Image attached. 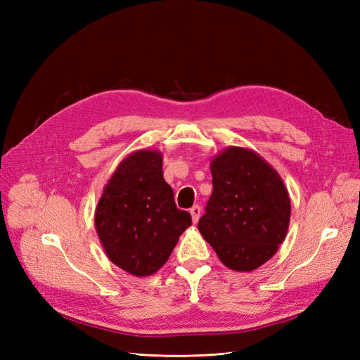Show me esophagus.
Wrapping results in <instances>:
<instances>
[{
  "label": "esophagus",
  "instance_id": "esophagus-1",
  "mask_svg": "<svg viewBox=\"0 0 360 360\" xmlns=\"http://www.w3.org/2000/svg\"><path fill=\"white\" fill-rule=\"evenodd\" d=\"M189 212H191V216H192V222H193V224H197V222H198V219H200V216H201V209H200V205H193Z\"/></svg>",
  "mask_w": 360,
  "mask_h": 360
}]
</instances>
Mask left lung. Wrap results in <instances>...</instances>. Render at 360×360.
I'll return each mask as SVG.
<instances>
[{
  "mask_svg": "<svg viewBox=\"0 0 360 360\" xmlns=\"http://www.w3.org/2000/svg\"><path fill=\"white\" fill-rule=\"evenodd\" d=\"M213 193L198 230L222 264L252 271L285 240L291 201L278 171L257 151L226 147L210 162Z\"/></svg>",
  "mask_w": 360,
  "mask_h": 360,
  "instance_id": "obj_1",
  "label": "left lung"
}]
</instances>
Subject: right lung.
<instances>
[{"instance_id":"right-lung-1","label":"right lung","mask_w":360,"mask_h":360,"mask_svg":"<svg viewBox=\"0 0 360 360\" xmlns=\"http://www.w3.org/2000/svg\"><path fill=\"white\" fill-rule=\"evenodd\" d=\"M162 160L160 151L151 148L126 156L105 184L94 212L106 257L138 278L156 274L192 225L191 214L174 202Z\"/></svg>"}]
</instances>
